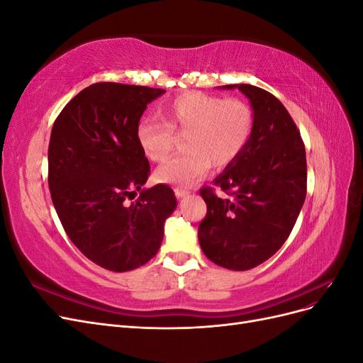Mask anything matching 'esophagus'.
<instances>
[{
  "instance_id": "obj_1",
  "label": "esophagus",
  "mask_w": 363,
  "mask_h": 363,
  "mask_svg": "<svg viewBox=\"0 0 363 363\" xmlns=\"http://www.w3.org/2000/svg\"><path fill=\"white\" fill-rule=\"evenodd\" d=\"M174 194H175V196H177L179 200H180V199H184V196L189 195L188 191H184V189H182V188H175V189H174Z\"/></svg>"
}]
</instances>
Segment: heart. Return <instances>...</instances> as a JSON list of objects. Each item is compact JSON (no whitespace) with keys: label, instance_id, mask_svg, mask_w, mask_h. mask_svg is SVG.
Returning a JSON list of instances; mask_svg holds the SVG:
<instances>
[{"label":"heart","instance_id":"obj_1","mask_svg":"<svg viewBox=\"0 0 363 363\" xmlns=\"http://www.w3.org/2000/svg\"><path fill=\"white\" fill-rule=\"evenodd\" d=\"M157 123L140 119L136 140L151 162H163L174 148V135H186L188 151L163 163L155 180L164 184L189 186L203 179L211 168H224L247 147L255 128L251 107L240 100H224L204 92H184L160 108Z\"/></svg>","mask_w":363,"mask_h":363}]
</instances>
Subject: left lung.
I'll use <instances>...</instances> for the list:
<instances>
[{
  "label": "left lung",
  "mask_w": 363,
  "mask_h": 363,
  "mask_svg": "<svg viewBox=\"0 0 363 363\" xmlns=\"http://www.w3.org/2000/svg\"><path fill=\"white\" fill-rule=\"evenodd\" d=\"M251 104L255 128L238 159L203 188L207 213L199 240L216 265L247 271L280 250L291 235L306 199L307 164L300 131L276 96L251 84H227Z\"/></svg>",
  "instance_id": "obj_1"
}]
</instances>
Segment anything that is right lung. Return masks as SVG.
<instances>
[{
  "label": "right lung",
  "instance_id": "add662e5",
  "mask_svg": "<svg viewBox=\"0 0 363 363\" xmlns=\"http://www.w3.org/2000/svg\"><path fill=\"white\" fill-rule=\"evenodd\" d=\"M163 94L147 86L95 83L63 107L51 130L54 208L72 244L108 271L136 269L155 257L164 221L177 207L169 186L142 189L150 163L136 140V125ZM136 190L140 199L127 203Z\"/></svg>",
  "mask_w": 363,
  "mask_h": 363
}]
</instances>
